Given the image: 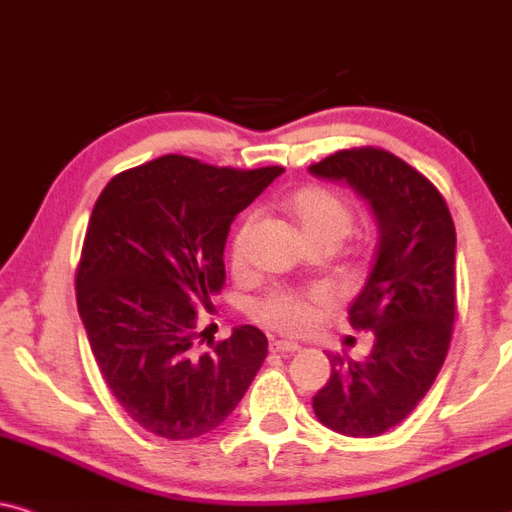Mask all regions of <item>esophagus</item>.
Wrapping results in <instances>:
<instances>
[{"instance_id": "esophagus-1", "label": "esophagus", "mask_w": 512, "mask_h": 512, "mask_svg": "<svg viewBox=\"0 0 512 512\" xmlns=\"http://www.w3.org/2000/svg\"><path fill=\"white\" fill-rule=\"evenodd\" d=\"M269 349L276 354H295V352H300V345H297V342H288V340H274L269 345Z\"/></svg>"}]
</instances>
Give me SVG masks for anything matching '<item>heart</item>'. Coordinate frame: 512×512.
I'll list each match as a JSON object with an SVG mask.
<instances>
[{
    "label": "heart",
    "instance_id": "b5f03b06",
    "mask_svg": "<svg viewBox=\"0 0 512 512\" xmlns=\"http://www.w3.org/2000/svg\"><path fill=\"white\" fill-rule=\"evenodd\" d=\"M288 212L300 226L307 243L316 241V238H333L340 243L354 224V215L345 200L331 191L319 189V186L295 191L288 198ZM250 229L252 219H243L234 231V238H231V264L236 269H243L248 264ZM321 307V295H297L288 293V290H274L257 302L255 316L276 331L295 335L312 326Z\"/></svg>",
    "mask_w": 512,
    "mask_h": 512
}]
</instances>
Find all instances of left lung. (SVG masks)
Here are the masks:
<instances>
[{
    "instance_id": "left-lung-1",
    "label": "left lung",
    "mask_w": 512,
    "mask_h": 512,
    "mask_svg": "<svg viewBox=\"0 0 512 512\" xmlns=\"http://www.w3.org/2000/svg\"><path fill=\"white\" fill-rule=\"evenodd\" d=\"M345 181L371 205L378 252L357 300L354 331H371L364 359L331 354V378L312 401L316 418L347 437H378L428 394L456 319V229L442 193L383 148H347L309 167Z\"/></svg>"
}]
</instances>
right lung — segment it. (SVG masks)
<instances>
[{"mask_svg":"<svg viewBox=\"0 0 512 512\" xmlns=\"http://www.w3.org/2000/svg\"><path fill=\"white\" fill-rule=\"evenodd\" d=\"M283 174L163 155L120 172L96 200L75 274L77 309L108 390L163 439L222 425L267 359V335L198 331L196 304L224 286L231 222Z\"/></svg>","mask_w":512,"mask_h":512,"instance_id":"obj_1","label":"right lung"}]
</instances>
